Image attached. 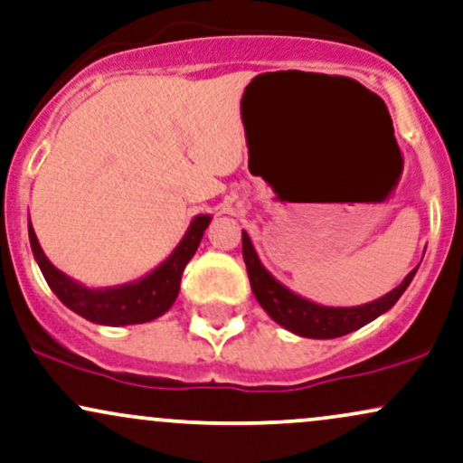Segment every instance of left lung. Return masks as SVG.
<instances>
[{"mask_svg": "<svg viewBox=\"0 0 463 463\" xmlns=\"http://www.w3.org/2000/svg\"><path fill=\"white\" fill-rule=\"evenodd\" d=\"M242 258L244 264H247L251 290L260 306L264 307V312L284 329L292 331L297 335H303V338L314 340L340 338V335L351 334V331L360 329L364 325L371 323V320L382 317V314L388 312L399 301L418 270L416 266L394 290H390L382 298H374V301L364 303V306L331 307L309 301V298L292 292L281 281H277L264 269V264L260 262L258 251H255L247 232H242Z\"/></svg>", "mask_w": 463, "mask_h": 463, "instance_id": "1", "label": "left lung"}]
</instances>
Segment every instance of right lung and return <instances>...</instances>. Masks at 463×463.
Masks as SVG:
<instances>
[{"label": "right lung", "instance_id": "add662e5", "mask_svg": "<svg viewBox=\"0 0 463 463\" xmlns=\"http://www.w3.org/2000/svg\"><path fill=\"white\" fill-rule=\"evenodd\" d=\"M210 221V214H197L190 221L188 230L177 247L154 270H149L140 279L108 288H89L71 279L69 275H64L47 260L45 251L38 244L32 221H27V233H30V247L38 269H41L53 295L71 312L80 314L81 318L90 320V323L123 327V325L149 323V320L162 317L171 309L179 295V281H182L184 269L197 251Z\"/></svg>", "mask_w": 463, "mask_h": 463}]
</instances>
